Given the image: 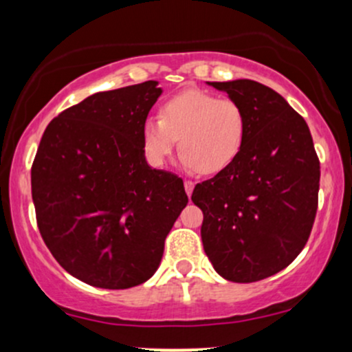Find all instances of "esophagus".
I'll return each mask as SVG.
<instances>
[{
	"label": "esophagus",
	"mask_w": 352,
	"mask_h": 352,
	"mask_svg": "<svg viewBox=\"0 0 352 352\" xmlns=\"http://www.w3.org/2000/svg\"><path fill=\"white\" fill-rule=\"evenodd\" d=\"M184 185H185V192H187V195L190 197V195H192V192H193V185H195V184H193L192 180H185V182H184Z\"/></svg>",
	"instance_id": "esophagus-1"
}]
</instances>
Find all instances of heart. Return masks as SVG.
Here are the masks:
<instances>
[{"instance_id": "heart-1", "label": "heart", "mask_w": 352, "mask_h": 352, "mask_svg": "<svg viewBox=\"0 0 352 352\" xmlns=\"http://www.w3.org/2000/svg\"><path fill=\"white\" fill-rule=\"evenodd\" d=\"M245 132L246 117L236 100L190 89L165 100L159 117L145 120L142 148L152 167H162L179 139L182 167L213 175L236 159Z\"/></svg>"}]
</instances>
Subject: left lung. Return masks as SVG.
Wrapping results in <instances>:
<instances>
[{
	"mask_svg": "<svg viewBox=\"0 0 352 352\" xmlns=\"http://www.w3.org/2000/svg\"><path fill=\"white\" fill-rule=\"evenodd\" d=\"M208 84L243 107L246 132L236 159L193 188L204 250L225 280L260 281L286 268L308 241L319 159L306 120L276 91L250 79Z\"/></svg>",
	"mask_w": 352,
	"mask_h": 352,
	"instance_id": "obj_1",
	"label": "left lung"
}]
</instances>
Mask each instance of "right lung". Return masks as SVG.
Instances as JSON below:
<instances>
[{
	"label": "right lung",
	"mask_w": 352,
	"mask_h": 352,
	"mask_svg": "<svg viewBox=\"0 0 352 352\" xmlns=\"http://www.w3.org/2000/svg\"><path fill=\"white\" fill-rule=\"evenodd\" d=\"M157 84L89 96L51 120L36 152L39 232L58 263L91 286L147 281L188 204L184 180L145 160L142 125L162 94Z\"/></svg>",
	"instance_id": "obj_1"
}]
</instances>
